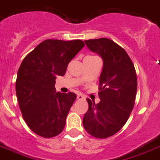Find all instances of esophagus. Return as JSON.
Listing matches in <instances>:
<instances>
[{
    "instance_id": "obj_1",
    "label": "esophagus",
    "mask_w": 160,
    "mask_h": 160,
    "mask_svg": "<svg viewBox=\"0 0 160 160\" xmlns=\"http://www.w3.org/2000/svg\"><path fill=\"white\" fill-rule=\"evenodd\" d=\"M77 99H78V100H84V99H85V97L83 96L82 95H78Z\"/></svg>"
}]
</instances>
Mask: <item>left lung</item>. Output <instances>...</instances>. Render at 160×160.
<instances>
[{
	"mask_svg": "<svg viewBox=\"0 0 160 160\" xmlns=\"http://www.w3.org/2000/svg\"><path fill=\"white\" fill-rule=\"evenodd\" d=\"M87 48L103 60L99 103L87 99L89 108L83 126L97 138L117 133L129 119L137 94L134 65L125 49L107 38L85 40Z\"/></svg>",
	"mask_w": 160,
	"mask_h": 160,
	"instance_id": "obj_1",
	"label": "left lung"
}]
</instances>
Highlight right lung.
<instances>
[{"label":"right lung","instance_id":"add662e5","mask_svg":"<svg viewBox=\"0 0 160 160\" xmlns=\"http://www.w3.org/2000/svg\"><path fill=\"white\" fill-rule=\"evenodd\" d=\"M80 39H46L23 59L16 80V95L22 117L34 133L52 138L63 131L73 92L55 88L57 76H64L68 64L84 47Z\"/></svg>","mask_w":160,"mask_h":160}]
</instances>
